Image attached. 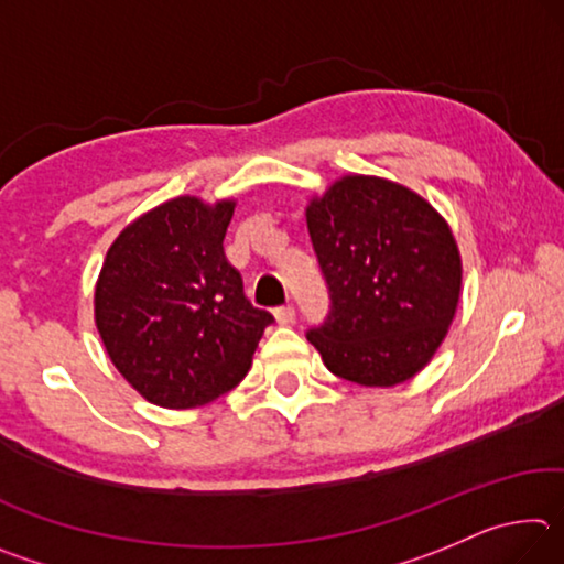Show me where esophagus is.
<instances>
[{"label":"esophagus","instance_id":"obj_1","mask_svg":"<svg viewBox=\"0 0 564 564\" xmlns=\"http://www.w3.org/2000/svg\"><path fill=\"white\" fill-rule=\"evenodd\" d=\"M273 316H275V321L281 323V326H293V323H295V308H293V305H281V308L273 311Z\"/></svg>","mask_w":564,"mask_h":564}]
</instances>
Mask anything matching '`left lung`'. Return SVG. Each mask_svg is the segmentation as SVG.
Instances as JSON below:
<instances>
[{
    "label": "left lung",
    "instance_id": "left-lung-1",
    "mask_svg": "<svg viewBox=\"0 0 564 564\" xmlns=\"http://www.w3.org/2000/svg\"><path fill=\"white\" fill-rule=\"evenodd\" d=\"M330 308L305 333L330 373L390 388L420 373L455 318L463 263L451 226L415 191L343 176L305 208Z\"/></svg>",
    "mask_w": 564,
    "mask_h": 564
}]
</instances>
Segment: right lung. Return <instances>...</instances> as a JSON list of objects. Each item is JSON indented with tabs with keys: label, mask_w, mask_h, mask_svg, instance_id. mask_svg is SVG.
<instances>
[{
	"label": "right lung",
	"mask_w": 564,
	"mask_h": 564,
	"mask_svg": "<svg viewBox=\"0 0 564 564\" xmlns=\"http://www.w3.org/2000/svg\"><path fill=\"white\" fill-rule=\"evenodd\" d=\"M236 202L178 196L119 234L94 291V318L119 373L149 403L198 408L241 383L271 326L224 253Z\"/></svg>",
	"instance_id": "obj_1"
}]
</instances>
